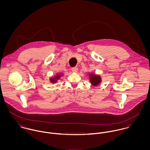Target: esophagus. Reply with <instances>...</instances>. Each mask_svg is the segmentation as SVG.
I'll use <instances>...</instances> for the list:
<instances>
[{"label": "esophagus", "mask_w": 150, "mask_h": 150, "mask_svg": "<svg viewBox=\"0 0 150 150\" xmlns=\"http://www.w3.org/2000/svg\"><path fill=\"white\" fill-rule=\"evenodd\" d=\"M71 71L73 72H77L78 71V68L77 67H72L71 68Z\"/></svg>", "instance_id": "1"}]
</instances>
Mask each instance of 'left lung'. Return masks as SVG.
I'll use <instances>...</instances> for the list:
<instances>
[{
    "mask_svg": "<svg viewBox=\"0 0 150 150\" xmlns=\"http://www.w3.org/2000/svg\"><path fill=\"white\" fill-rule=\"evenodd\" d=\"M90 81L93 86H97L100 82V77L99 76H96L93 74L90 75Z\"/></svg>",
    "mask_w": 150,
    "mask_h": 150,
    "instance_id": "1",
    "label": "left lung"
}]
</instances>
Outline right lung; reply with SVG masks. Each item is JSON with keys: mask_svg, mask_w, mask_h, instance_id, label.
Masks as SVG:
<instances>
[{"mask_svg": "<svg viewBox=\"0 0 150 150\" xmlns=\"http://www.w3.org/2000/svg\"><path fill=\"white\" fill-rule=\"evenodd\" d=\"M59 77H60V75H57V76H56L55 79H51L50 80V81H51L52 83H54V82H55V79H59Z\"/></svg>", "mask_w": 150, "mask_h": 150, "instance_id": "obj_1", "label": "right lung"}]
</instances>
